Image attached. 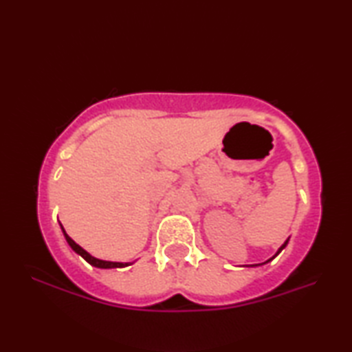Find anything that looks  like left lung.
I'll use <instances>...</instances> for the list:
<instances>
[{"mask_svg": "<svg viewBox=\"0 0 352 352\" xmlns=\"http://www.w3.org/2000/svg\"><path fill=\"white\" fill-rule=\"evenodd\" d=\"M287 241H289V239H287ZM287 241H285V242L283 243V245H281V248H279V250H278V253H276V254H279V253H281V250H283V248H284L285 245H287ZM276 254H275V256H276ZM275 256H273V258H275ZM273 258H272V259H273Z\"/></svg>", "mask_w": 352, "mask_h": 352, "instance_id": "left-lung-1", "label": "left lung"}]
</instances>
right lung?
<instances>
[{
  "instance_id": "add662e5",
  "label": "right lung",
  "mask_w": 352,
  "mask_h": 352,
  "mask_svg": "<svg viewBox=\"0 0 352 352\" xmlns=\"http://www.w3.org/2000/svg\"><path fill=\"white\" fill-rule=\"evenodd\" d=\"M62 230H63V226H62ZM63 234H65V239H67V242L69 243V247L73 248L77 254H80L87 262H90V264L94 265V267H99V269H116V267L129 265L127 262H110V261H100V259L93 258V256L90 253H87L80 245H77V243L73 239H71V237L67 233H65V230H63Z\"/></svg>"
}]
</instances>
